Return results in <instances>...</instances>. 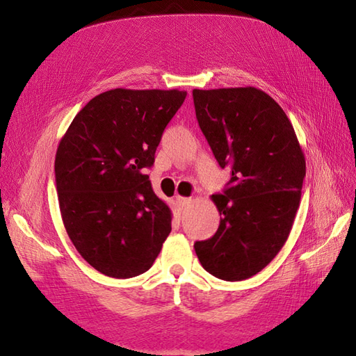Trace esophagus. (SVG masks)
<instances>
[{
  "label": "esophagus",
  "mask_w": 356,
  "mask_h": 356,
  "mask_svg": "<svg viewBox=\"0 0 356 356\" xmlns=\"http://www.w3.org/2000/svg\"><path fill=\"white\" fill-rule=\"evenodd\" d=\"M191 202H193V198H189V197H177V203L181 207L191 204Z\"/></svg>",
  "instance_id": "34e87169"
}]
</instances>
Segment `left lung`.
Wrapping results in <instances>:
<instances>
[{
	"label": "left lung",
	"mask_w": 356,
	"mask_h": 356,
	"mask_svg": "<svg viewBox=\"0 0 356 356\" xmlns=\"http://www.w3.org/2000/svg\"><path fill=\"white\" fill-rule=\"evenodd\" d=\"M195 115L221 168L232 177L212 195L221 221L211 239L195 242L213 277L256 275L286 243L300 202L305 156L289 117L256 87L193 90Z\"/></svg>",
	"instance_id": "obj_1"
}]
</instances>
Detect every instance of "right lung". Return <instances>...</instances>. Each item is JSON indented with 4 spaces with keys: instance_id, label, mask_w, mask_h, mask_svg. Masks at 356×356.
<instances>
[{
    "instance_id": "1",
    "label": "right lung",
    "mask_w": 356,
    "mask_h": 356,
    "mask_svg": "<svg viewBox=\"0 0 356 356\" xmlns=\"http://www.w3.org/2000/svg\"><path fill=\"white\" fill-rule=\"evenodd\" d=\"M185 97L177 88L104 91L75 115L58 144L63 224L81 257L106 277L149 270L171 232L170 207L144 170Z\"/></svg>"
}]
</instances>
